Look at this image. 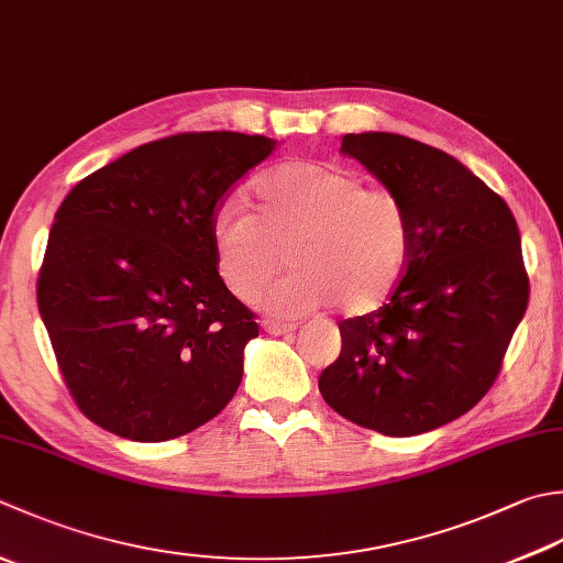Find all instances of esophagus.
<instances>
[{
	"label": "esophagus",
	"mask_w": 563,
	"mask_h": 563,
	"mask_svg": "<svg viewBox=\"0 0 563 563\" xmlns=\"http://www.w3.org/2000/svg\"><path fill=\"white\" fill-rule=\"evenodd\" d=\"M263 329H266V332L273 334V336H280V334L295 332L297 324H292V322H275V319H266V322H263Z\"/></svg>",
	"instance_id": "34e87169"
}]
</instances>
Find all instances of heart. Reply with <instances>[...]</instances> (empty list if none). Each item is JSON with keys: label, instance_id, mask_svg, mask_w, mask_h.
<instances>
[{"label": "heart", "instance_id": "b5f03b06", "mask_svg": "<svg viewBox=\"0 0 563 563\" xmlns=\"http://www.w3.org/2000/svg\"><path fill=\"white\" fill-rule=\"evenodd\" d=\"M212 246L236 295H249L286 249L294 268L251 295L261 310L302 314L334 302L346 314H368L402 280L412 224L400 197L368 187L358 170L290 161L253 187V212L219 209Z\"/></svg>", "mask_w": 563, "mask_h": 563}]
</instances>
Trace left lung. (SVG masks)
<instances>
[{
    "label": "left lung",
    "mask_w": 563,
    "mask_h": 563,
    "mask_svg": "<svg viewBox=\"0 0 563 563\" xmlns=\"http://www.w3.org/2000/svg\"><path fill=\"white\" fill-rule=\"evenodd\" d=\"M341 153L400 197L412 253L380 310L339 322L341 354L319 393L385 437L432 432L498 378L530 300L520 231L500 195L434 146L366 131L341 139Z\"/></svg>",
    "instance_id": "obj_1"
}]
</instances>
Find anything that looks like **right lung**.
<instances>
[{"mask_svg": "<svg viewBox=\"0 0 563 563\" xmlns=\"http://www.w3.org/2000/svg\"><path fill=\"white\" fill-rule=\"evenodd\" d=\"M275 146L236 131L168 136L65 197L36 297L87 420L131 442H168L234 398L258 324L217 271L212 219Z\"/></svg>", "mask_w": 563, "mask_h": 563, "instance_id": "obj_1", "label": "right lung"}]
</instances>
